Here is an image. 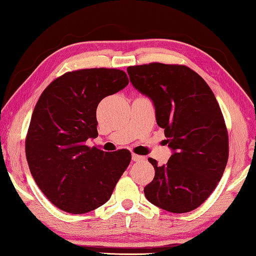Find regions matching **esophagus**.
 I'll list each match as a JSON object with an SVG mask.
<instances>
[{"label": "esophagus", "mask_w": 256, "mask_h": 256, "mask_svg": "<svg viewBox=\"0 0 256 256\" xmlns=\"http://www.w3.org/2000/svg\"><path fill=\"white\" fill-rule=\"evenodd\" d=\"M144 157H142L140 154H132V160L133 162H138V160H144Z\"/></svg>", "instance_id": "esophagus-1"}]
</instances>
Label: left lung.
Returning <instances> with one entry per match:
<instances>
[{
  "instance_id": "left-lung-1",
  "label": "left lung",
  "mask_w": 256,
  "mask_h": 256,
  "mask_svg": "<svg viewBox=\"0 0 256 256\" xmlns=\"http://www.w3.org/2000/svg\"><path fill=\"white\" fill-rule=\"evenodd\" d=\"M134 88L151 98L156 120L172 150L167 164L154 168L144 188L152 204L172 214L190 212L216 188L229 154L222 110L206 82L185 66L150 63L128 68Z\"/></svg>"
}]
</instances>
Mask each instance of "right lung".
Listing matches in <instances>:
<instances>
[{"label":"right lung","mask_w":256,"mask_h":256,"mask_svg":"<svg viewBox=\"0 0 256 256\" xmlns=\"http://www.w3.org/2000/svg\"><path fill=\"white\" fill-rule=\"evenodd\" d=\"M128 84L118 68L66 72L47 86L34 106L26 157L34 182L58 209L82 214L106 203L131 162V152L86 146L96 138L98 104Z\"/></svg>","instance_id":"obj_1"}]
</instances>
